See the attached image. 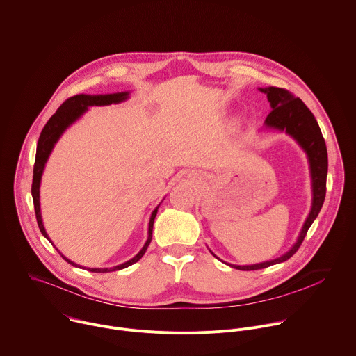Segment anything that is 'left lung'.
<instances>
[{
  "label": "left lung",
  "mask_w": 356,
  "mask_h": 356,
  "mask_svg": "<svg viewBox=\"0 0 356 356\" xmlns=\"http://www.w3.org/2000/svg\"><path fill=\"white\" fill-rule=\"evenodd\" d=\"M260 92L267 95V99L273 108L266 118V122H264L266 127L278 129L281 132L285 131L289 136H292L299 143V146L307 154V160H309V165H310V175H312L313 199H312L310 213H309L293 246L282 256H280L274 260H270V261H263V263L249 264V266L229 264L231 267L243 270V271L266 268L268 266L285 261L293 253H296V250L299 249V246L302 245V242L306 236L307 229L310 228L312 222L316 220V217L320 213L321 206L324 203L325 179H327V168H328L327 147H325L324 138L321 135V131L318 128V124H317L314 115L305 106V103L299 97H295L292 93H289L288 90L281 89V88L270 86L266 89H260Z\"/></svg>",
  "instance_id": "8db88e82"
}]
</instances>
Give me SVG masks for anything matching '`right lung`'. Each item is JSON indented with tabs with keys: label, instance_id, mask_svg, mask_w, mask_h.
Returning a JSON list of instances; mask_svg holds the SVG:
<instances>
[{
	"label": "right lung",
	"instance_id": "add662e5",
	"mask_svg": "<svg viewBox=\"0 0 356 356\" xmlns=\"http://www.w3.org/2000/svg\"><path fill=\"white\" fill-rule=\"evenodd\" d=\"M129 96L128 92H122V93H113V95H99V96H89V95H76L74 97H70L67 102H64L58 110L56 111V114L47 121V124L44 125L39 142H38V149H36V160H35V167H33V182H32V196H33V204H35V213H36V220L39 224V228L42 231V234L50 241L44 225H43V220H42V213H40V182H42V175L44 171V165L50 157V153L53 152L54 145L57 143V140L61 138V135L64 134V131L74 124L81 115H83V113L88 110V107L92 106H110L113 103H121L124 100H127ZM160 206V204H159ZM159 206L153 210L150 221H149V235H147V241L143 245V248L140 249V252L132 257L131 260L118 264L115 267H107V268H86L89 271L93 273H110V271H115V270H121L125 268L134 263H136L138 260L142 259V256L145 254V252L147 250V246L152 242V234H153V222L159 210ZM51 242V241H50ZM53 243V242H51ZM68 263H71L72 266L78 267L76 263L71 261L70 259H67L64 254H61ZM81 267V266H79Z\"/></svg>",
	"mask_w": 356,
	"mask_h": 356
}]
</instances>
